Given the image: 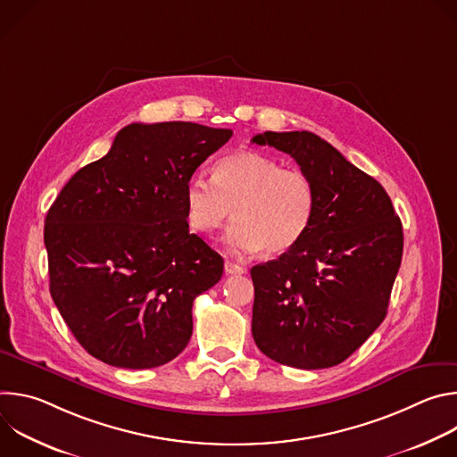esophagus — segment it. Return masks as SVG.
<instances>
[{
    "instance_id": "esophagus-1",
    "label": "esophagus",
    "mask_w": 457,
    "mask_h": 457,
    "mask_svg": "<svg viewBox=\"0 0 457 457\" xmlns=\"http://www.w3.org/2000/svg\"><path fill=\"white\" fill-rule=\"evenodd\" d=\"M224 271H226V275H242V273H245V268L238 262H233V260H226Z\"/></svg>"
}]
</instances>
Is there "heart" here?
Instances as JSON below:
<instances>
[{
  "label": "heart",
  "mask_w": 457,
  "mask_h": 457,
  "mask_svg": "<svg viewBox=\"0 0 457 457\" xmlns=\"http://www.w3.org/2000/svg\"><path fill=\"white\" fill-rule=\"evenodd\" d=\"M191 229L212 235L235 210L226 242L237 251L277 256L295 249L312 226L318 193L311 175L258 152H237L217 161L213 177L193 173L184 186Z\"/></svg>",
  "instance_id": "b5f03b06"
}]
</instances>
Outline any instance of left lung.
Segmentation results:
<instances>
[{
	"label": "left lung",
	"instance_id": "left-lung-1",
	"mask_svg": "<svg viewBox=\"0 0 457 457\" xmlns=\"http://www.w3.org/2000/svg\"><path fill=\"white\" fill-rule=\"evenodd\" d=\"M251 141L289 154L318 193L302 242L251 270L254 344L282 365H338L386 314L403 254L402 220L383 186L321 137L264 132Z\"/></svg>",
	"mask_w": 457,
	"mask_h": 457
}]
</instances>
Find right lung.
Masks as SVG:
<instances>
[{
	"instance_id": "1",
	"label": "right lung",
	"mask_w": 457,
	"mask_h": 457,
	"mask_svg": "<svg viewBox=\"0 0 457 457\" xmlns=\"http://www.w3.org/2000/svg\"><path fill=\"white\" fill-rule=\"evenodd\" d=\"M231 136L132 122L57 195L45 219L50 295L94 358L152 369L187 345L193 300L220 280L224 260L189 233L184 186Z\"/></svg>"
}]
</instances>
